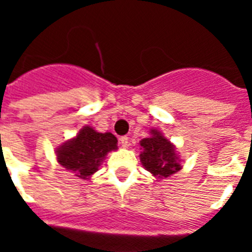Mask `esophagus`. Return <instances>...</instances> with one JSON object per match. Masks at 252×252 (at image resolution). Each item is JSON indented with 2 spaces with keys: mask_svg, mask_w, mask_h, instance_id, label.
<instances>
[{
  "mask_svg": "<svg viewBox=\"0 0 252 252\" xmlns=\"http://www.w3.org/2000/svg\"><path fill=\"white\" fill-rule=\"evenodd\" d=\"M120 144H121L122 148H127V146H128V137L127 136L120 137Z\"/></svg>",
  "mask_w": 252,
  "mask_h": 252,
  "instance_id": "1",
  "label": "esophagus"
}]
</instances>
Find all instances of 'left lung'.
<instances>
[{
  "label": "left lung",
  "instance_id": "obj_1",
  "mask_svg": "<svg viewBox=\"0 0 252 252\" xmlns=\"http://www.w3.org/2000/svg\"><path fill=\"white\" fill-rule=\"evenodd\" d=\"M151 136L140 141L142 151L140 160L142 165L154 177L168 178L182 169L175 146L160 131L153 128Z\"/></svg>",
  "mask_w": 252,
  "mask_h": 252
}]
</instances>
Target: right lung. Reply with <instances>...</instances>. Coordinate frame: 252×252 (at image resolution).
<instances>
[{
  "instance_id": "obj_1",
  "label": "right lung",
  "mask_w": 252,
  "mask_h": 252,
  "mask_svg": "<svg viewBox=\"0 0 252 252\" xmlns=\"http://www.w3.org/2000/svg\"><path fill=\"white\" fill-rule=\"evenodd\" d=\"M117 150V139L111 132H97L91 126H84L74 139L57 149L60 165L74 173L81 179H90L98 170L107 153Z\"/></svg>"
}]
</instances>
